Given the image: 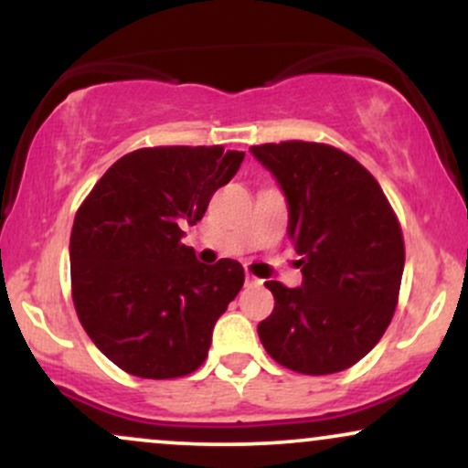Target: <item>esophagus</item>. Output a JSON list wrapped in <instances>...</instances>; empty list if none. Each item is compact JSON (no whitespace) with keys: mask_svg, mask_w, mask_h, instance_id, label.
I'll return each mask as SVG.
<instances>
[{"mask_svg":"<svg viewBox=\"0 0 468 468\" xmlns=\"http://www.w3.org/2000/svg\"><path fill=\"white\" fill-rule=\"evenodd\" d=\"M246 283H261V279H257L255 275H250V272H246Z\"/></svg>","mask_w":468,"mask_h":468,"instance_id":"obj_1","label":"esophagus"}]
</instances>
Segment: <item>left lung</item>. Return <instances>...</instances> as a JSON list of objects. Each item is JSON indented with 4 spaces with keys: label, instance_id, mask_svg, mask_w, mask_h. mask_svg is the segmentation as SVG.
Listing matches in <instances>:
<instances>
[{
    "label": "left lung",
    "instance_id": "1",
    "mask_svg": "<svg viewBox=\"0 0 468 468\" xmlns=\"http://www.w3.org/2000/svg\"><path fill=\"white\" fill-rule=\"evenodd\" d=\"M252 155L288 200V235L303 282H268L275 308L257 325L283 367L336 374L367 354L399 305L405 241L394 208L365 166L324 143H266Z\"/></svg>",
    "mask_w": 468,
    "mask_h": 468
}]
</instances>
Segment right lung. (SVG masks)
<instances>
[{
  "label": "right lung",
  "instance_id": "obj_1",
  "mask_svg": "<svg viewBox=\"0 0 468 468\" xmlns=\"http://www.w3.org/2000/svg\"><path fill=\"white\" fill-rule=\"evenodd\" d=\"M244 152L144 147L122 155L79 207L69 235L72 302L94 346L138 378L196 372L216 321L244 286L233 260L204 266L182 244Z\"/></svg>",
  "mask_w": 468,
  "mask_h": 468
}]
</instances>
